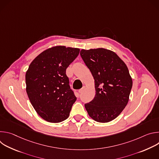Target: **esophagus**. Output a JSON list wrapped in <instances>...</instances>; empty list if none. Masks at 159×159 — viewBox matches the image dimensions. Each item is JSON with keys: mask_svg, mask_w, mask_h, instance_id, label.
I'll use <instances>...</instances> for the list:
<instances>
[{"mask_svg": "<svg viewBox=\"0 0 159 159\" xmlns=\"http://www.w3.org/2000/svg\"><path fill=\"white\" fill-rule=\"evenodd\" d=\"M85 86H84H84L82 87V89H80L79 90V93L80 94L84 92V90H85Z\"/></svg>", "mask_w": 159, "mask_h": 159, "instance_id": "obj_1", "label": "esophagus"}]
</instances>
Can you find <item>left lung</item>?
I'll return each instance as SVG.
<instances>
[{"instance_id": "1", "label": "left lung", "mask_w": 159, "mask_h": 159, "mask_svg": "<svg viewBox=\"0 0 159 159\" xmlns=\"http://www.w3.org/2000/svg\"><path fill=\"white\" fill-rule=\"evenodd\" d=\"M80 54L95 82L96 96L85 104L88 115L99 123L115 120L127 105L132 88L127 66L115 52L107 49H82Z\"/></svg>"}]
</instances>
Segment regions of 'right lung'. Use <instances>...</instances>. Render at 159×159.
<instances>
[{"label":"right lung","mask_w":159,"mask_h":159,"mask_svg":"<svg viewBox=\"0 0 159 159\" xmlns=\"http://www.w3.org/2000/svg\"><path fill=\"white\" fill-rule=\"evenodd\" d=\"M79 52V48L57 46L44 50L31 63L26 74V93L43 120L60 123L69 116L77 98L66 69Z\"/></svg>","instance_id":"obj_1"}]
</instances>
